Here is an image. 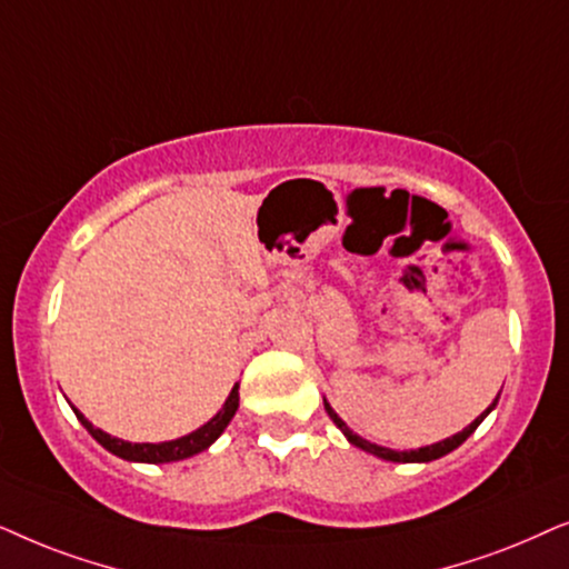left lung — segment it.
<instances>
[{
  "label": "left lung",
  "instance_id": "left-lung-1",
  "mask_svg": "<svg viewBox=\"0 0 569 569\" xmlns=\"http://www.w3.org/2000/svg\"><path fill=\"white\" fill-rule=\"evenodd\" d=\"M497 400H499V396H497ZM497 400L487 408V411H483V413L479 416V419L468 423V427H466L463 431H458V435H452V437H448V439H442V442H437V445H427V448H419V450H390V448H382V445L369 442V439H363V437L356 435V431L348 429V427H346V421L340 419V416H338L336 411H332L328 400H325V411H328V416L332 419V423H336V427H338L340 431H343L348 442L356 445V448H361L363 452H372V456L382 458V460H392V463H429V460H437V458L448 456V452L456 450L458 445H463L466 439L473 435L476 427H479V423H481L483 419H487L491 408L497 406Z\"/></svg>",
  "mask_w": 569,
  "mask_h": 569
}]
</instances>
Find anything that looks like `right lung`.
Here are the masks:
<instances>
[{
	"mask_svg": "<svg viewBox=\"0 0 569 569\" xmlns=\"http://www.w3.org/2000/svg\"><path fill=\"white\" fill-rule=\"evenodd\" d=\"M237 408H239V382L233 385V390L229 392V398H226L221 411H218L208 423H202V427L194 429L192 435L171 439V442H158V445H153V442H124V439L111 437L98 427H93V423H90L74 406H72V411L80 419L82 427L90 431V437H93L98 445H103L106 450L113 452V456H119L124 460H134V463H173V460L192 458V456H197V452L208 450L210 445H213L216 439L223 435V429L229 427V421L233 419V413H237Z\"/></svg>",
	"mask_w": 569,
	"mask_h": 569,
	"instance_id": "obj_1",
	"label": "right lung"
}]
</instances>
